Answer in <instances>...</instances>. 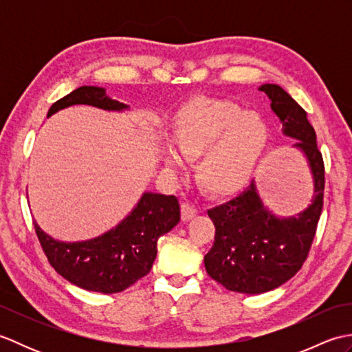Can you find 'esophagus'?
Here are the masks:
<instances>
[{"instance_id": "1", "label": "esophagus", "mask_w": 352, "mask_h": 352, "mask_svg": "<svg viewBox=\"0 0 352 352\" xmlns=\"http://www.w3.org/2000/svg\"><path fill=\"white\" fill-rule=\"evenodd\" d=\"M197 214V207L190 203H182V218L183 221H190Z\"/></svg>"}]
</instances>
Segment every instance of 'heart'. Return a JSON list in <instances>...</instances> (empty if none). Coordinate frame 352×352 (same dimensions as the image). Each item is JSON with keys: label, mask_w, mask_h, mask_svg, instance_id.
<instances>
[{"label": "heart", "mask_w": 352, "mask_h": 352, "mask_svg": "<svg viewBox=\"0 0 352 352\" xmlns=\"http://www.w3.org/2000/svg\"><path fill=\"white\" fill-rule=\"evenodd\" d=\"M172 146L178 155L198 157V184L213 195H228L250 182L271 142L263 118L245 111L239 104L195 96L175 111L170 124ZM168 168L180 160L174 153L163 159Z\"/></svg>", "instance_id": "obj_1"}]
</instances>
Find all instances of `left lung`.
<instances>
[{
	"label": "left lung",
	"mask_w": 352,
	"mask_h": 352,
	"mask_svg": "<svg viewBox=\"0 0 352 352\" xmlns=\"http://www.w3.org/2000/svg\"><path fill=\"white\" fill-rule=\"evenodd\" d=\"M271 100L283 133L296 139L315 182L311 204L298 216L276 218L261 203L254 180L241 195L208 210L214 242L206 256L207 274L223 287L241 294H263L290 280L307 260L324 206L325 166L316 133L305 110L276 85L258 87Z\"/></svg>",
	"instance_id": "1"
}]
</instances>
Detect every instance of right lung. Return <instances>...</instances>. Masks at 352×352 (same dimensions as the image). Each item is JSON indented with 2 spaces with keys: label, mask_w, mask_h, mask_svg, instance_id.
Wrapping results in <instances>:
<instances>
[{
  "label": "right lung",
  "mask_w": 352,
  "mask_h": 352,
  "mask_svg": "<svg viewBox=\"0 0 352 352\" xmlns=\"http://www.w3.org/2000/svg\"><path fill=\"white\" fill-rule=\"evenodd\" d=\"M74 104H87L104 110L129 109L111 100L102 87L81 86L52 104L48 116ZM180 221V204L174 195L146 192L133 212L109 233L86 242H58L45 233L36 221L34 230L50 265L76 286L118 294L133 286L151 271L157 241Z\"/></svg>",
  "instance_id": "add662e5"
}]
</instances>
